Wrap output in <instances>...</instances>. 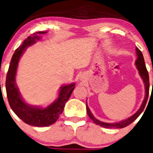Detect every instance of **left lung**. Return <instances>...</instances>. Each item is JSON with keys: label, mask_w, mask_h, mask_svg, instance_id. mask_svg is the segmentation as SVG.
Here are the masks:
<instances>
[{"label": "left lung", "mask_w": 153, "mask_h": 153, "mask_svg": "<svg viewBox=\"0 0 153 153\" xmlns=\"http://www.w3.org/2000/svg\"><path fill=\"white\" fill-rule=\"evenodd\" d=\"M136 53H137V56H138V58H137L136 61V65L139 71V74H140V77L142 78L143 80L145 87H146V95H145V99L143 100V102L142 104H141L140 109H138V111H137L136 113H135L134 114L131 116V117H129L128 119L120 121L119 123H109L102 122V121H100L99 120L95 119V118L94 117V116L92 114V113H91L90 110L89 109L88 104H87V102H86V109H87V112H88L89 117H90V119H92V121H93V122L94 123H96L97 125L100 126L104 127V128H124V127L127 126H128L129 124H131V123L133 122V121H134L135 120H136L137 118L140 115V114L142 113L143 111L144 108L146 105L147 100H148V98L149 89H150V82H149L148 72V71H147L146 63H145L143 56L142 52H141L138 48H136Z\"/></svg>", "instance_id": "obj_1"}]
</instances>
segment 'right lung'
I'll use <instances>...</instances> for the list:
<instances>
[{"label": "right lung", "instance_id": "add662e5", "mask_svg": "<svg viewBox=\"0 0 153 153\" xmlns=\"http://www.w3.org/2000/svg\"><path fill=\"white\" fill-rule=\"evenodd\" d=\"M45 33L46 32H37L32 34L15 50L10 63L5 82L7 100L11 109L25 123L37 127L48 126L57 121L60 114H62L65 104L70 98L75 85V83H72L68 85L61 86L58 99L44 109L32 107L23 101L15 84V75L19 60L27 47L35 43L36 40L39 39L40 37L38 34Z\"/></svg>", "mask_w": 153, "mask_h": 153}]
</instances>
